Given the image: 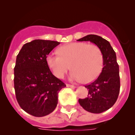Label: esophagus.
Listing matches in <instances>:
<instances>
[{"label":"esophagus","instance_id":"obj_1","mask_svg":"<svg viewBox=\"0 0 135 135\" xmlns=\"http://www.w3.org/2000/svg\"><path fill=\"white\" fill-rule=\"evenodd\" d=\"M66 86L69 87V88H76L75 85H70V84H66Z\"/></svg>","mask_w":135,"mask_h":135}]
</instances>
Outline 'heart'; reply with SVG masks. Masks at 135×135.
<instances>
[{
    "label": "heart",
    "instance_id": "obj_1",
    "mask_svg": "<svg viewBox=\"0 0 135 135\" xmlns=\"http://www.w3.org/2000/svg\"><path fill=\"white\" fill-rule=\"evenodd\" d=\"M58 53L46 57L47 66L58 78H63L70 66V78L85 83L93 81L101 73L103 55L96 45L72 42L60 47Z\"/></svg>",
    "mask_w": 135,
    "mask_h": 135
}]
</instances>
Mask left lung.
Listing matches in <instances>:
<instances>
[{
    "mask_svg": "<svg viewBox=\"0 0 135 135\" xmlns=\"http://www.w3.org/2000/svg\"><path fill=\"white\" fill-rule=\"evenodd\" d=\"M78 41H90L97 45L103 54L101 73L93 82L85 86L89 90L88 97L78 100L86 111L94 114L102 113L115 104L119 95L120 80L115 52L109 42L98 35H87Z\"/></svg>",
    "mask_w": 135,
    "mask_h": 135,
    "instance_id": "left-lung-1",
    "label": "left lung"
}]
</instances>
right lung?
Returning <instances> with one entry per match:
<instances>
[{"label": "right lung", "mask_w": 135, "mask_h": 135, "mask_svg": "<svg viewBox=\"0 0 135 135\" xmlns=\"http://www.w3.org/2000/svg\"><path fill=\"white\" fill-rule=\"evenodd\" d=\"M60 42L34 40L23 46L14 68V89L20 107L35 117L48 115L56 108L58 93L66 85L53 75L46 57Z\"/></svg>", "instance_id": "1"}]
</instances>
